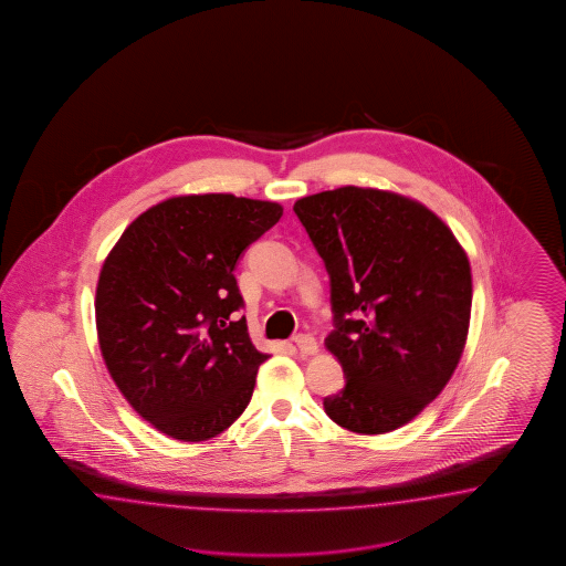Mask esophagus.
I'll use <instances>...</instances> for the list:
<instances>
[{"instance_id": "34e87169", "label": "esophagus", "mask_w": 566, "mask_h": 566, "mask_svg": "<svg viewBox=\"0 0 566 566\" xmlns=\"http://www.w3.org/2000/svg\"><path fill=\"white\" fill-rule=\"evenodd\" d=\"M294 344H296V348H298V353H301L303 357H313V355L319 353V346L315 343V338L308 336V334H298V336L294 338Z\"/></svg>"}]
</instances>
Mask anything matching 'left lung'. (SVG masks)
Wrapping results in <instances>:
<instances>
[{
	"label": "left lung",
	"instance_id": "8db88e82",
	"mask_svg": "<svg viewBox=\"0 0 566 566\" xmlns=\"http://www.w3.org/2000/svg\"><path fill=\"white\" fill-rule=\"evenodd\" d=\"M294 213L326 261L336 329L326 348L346 386L324 398L340 428H402L444 390L471 319V265L431 209L392 190L340 187Z\"/></svg>",
	"mask_w": 566,
	"mask_h": 566
}]
</instances>
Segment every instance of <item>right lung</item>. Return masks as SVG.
<instances>
[{
    "instance_id": "right-lung-1",
    "label": "right lung",
    "mask_w": 566,
    "mask_h": 566,
    "mask_svg": "<svg viewBox=\"0 0 566 566\" xmlns=\"http://www.w3.org/2000/svg\"><path fill=\"white\" fill-rule=\"evenodd\" d=\"M282 206L228 192L178 195L143 211L103 261L95 292L102 357L157 431L201 442L247 409L259 365L234 265Z\"/></svg>"
}]
</instances>
